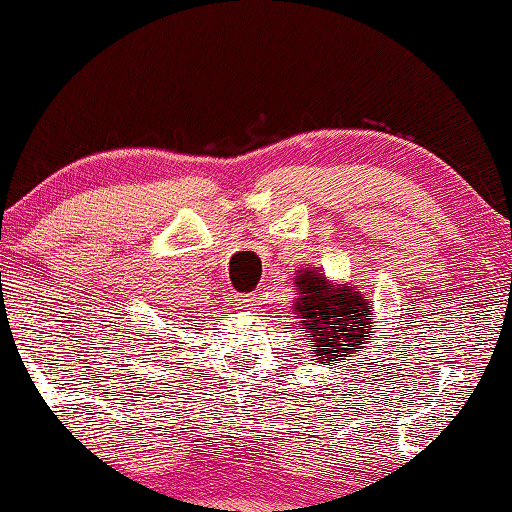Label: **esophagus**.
I'll return each mask as SVG.
<instances>
[{"label": "esophagus", "instance_id": "34e87169", "mask_svg": "<svg viewBox=\"0 0 512 512\" xmlns=\"http://www.w3.org/2000/svg\"><path fill=\"white\" fill-rule=\"evenodd\" d=\"M258 293H244V295H238V305L240 309H254L258 305Z\"/></svg>", "mask_w": 512, "mask_h": 512}]
</instances>
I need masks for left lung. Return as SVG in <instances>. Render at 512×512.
Masks as SVG:
<instances>
[{
	"mask_svg": "<svg viewBox=\"0 0 512 512\" xmlns=\"http://www.w3.org/2000/svg\"><path fill=\"white\" fill-rule=\"evenodd\" d=\"M295 284L300 286V298L295 302L298 318H302L309 337H314L321 360L330 365L342 360L351 348H360L367 330H372V307L362 300L358 288H330L323 274L302 272Z\"/></svg>",
	"mask_w": 512,
	"mask_h": 512,
	"instance_id": "obj_1",
	"label": "left lung"
}]
</instances>
